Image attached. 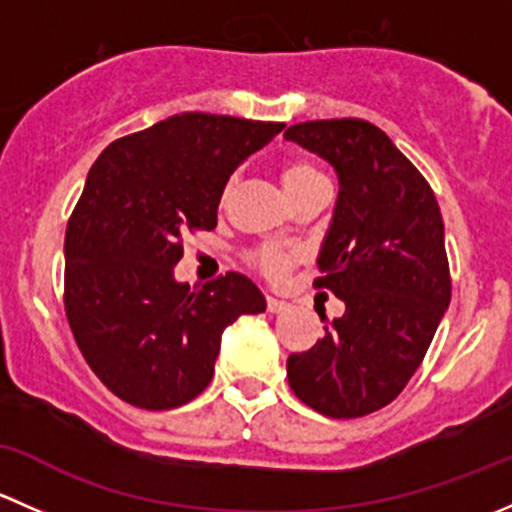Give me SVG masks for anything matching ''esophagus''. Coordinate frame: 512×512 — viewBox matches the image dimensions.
Instances as JSON below:
<instances>
[{
    "label": "esophagus",
    "mask_w": 512,
    "mask_h": 512,
    "mask_svg": "<svg viewBox=\"0 0 512 512\" xmlns=\"http://www.w3.org/2000/svg\"><path fill=\"white\" fill-rule=\"evenodd\" d=\"M265 302H267V312H272V314L285 312V309L289 307L285 299H277V297H265Z\"/></svg>",
    "instance_id": "esophagus-1"
}]
</instances>
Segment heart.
<instances>
[{"mask_svg": "<svg viewBox=\"0 0 512 512\" xmlns=\"http://www.w3.org/2000/svg\"><path fill=\"white\" fill-rule=\"evenodd\" d=\"M282 183H285L289 198L297 200L299 195H304L307 190L317 188V185L327 183V178L322 175V170L307 158H292L285 160L280 168ZM232 190V180H227L223 198H227V193ZM302 257V252L297 247H287V245H277V242H265V245H257L247 252V262L255 267L260 275H265L267 280L280 282L282 277L292 270L294 262Z\"/></svg>", "mask_w": 512, "mask_h": 512, "instance_id": "heart-1", "label": "heart"}]
</instances>
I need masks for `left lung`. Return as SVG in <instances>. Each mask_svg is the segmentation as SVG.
I'll list each match as a JSON object with an SVG mask.
<instances>
[{
  "instance_id": "obj_1",
  "label": "left lung",
  "mask_w": 512,
  "mask_h": 512,
  "mask_svg": "<svg viewBox=\"0 0 512 512\" xmlns=\"http://www.w3.org/2000/svg\"><path fill=\"white\" fill-rule=\"evenodd\" d=\"M285 138L339 175L314 287L347 304L309 352L289 354L287 379L309 409L359 418L404 391L451 302L441 210L428 180L374 123H294Z\"/></svg>"
}]
</instances>
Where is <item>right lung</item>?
I'll use <instances>...</instances> for the list:
<instances>
[{"mask_svg":"<svg viewBox=\"0 0 512 512\" xmlns=\"http://www.w3.org/2000/svg\"><path fill=\"white\" fill-rule=\"evenodd\" d=\"M285 128L180 113L113 141L91 165L64 240V309L81 354L118 399L175 409L210 384L220 337L265 297L240 272L203 289L173 267L188 232L215 230L232 170Z\"/></svg>","mask_w":512,"mask_h":512,"instance_id":"right-lung-1","label":"right lung"}]
</instances>
